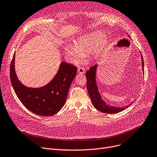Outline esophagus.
Returning <instances> with one entry per match:
<instances>
[{
    "label": "esophagus",
    "mask_w": 157,
    "mask_h": 157,
    "mask_svg": "<svg viewBox=\"0 0 157 157\" xmlns=\"http://www.w3.org/2000/svg\"><path fill=\"white\" fill-rule=\"evenodd\" d=\"M78 73L79 74H83L85 73V69L82 67L78 68Z\"/></svg>",
    "instance_id": "1"
}]
</instances>
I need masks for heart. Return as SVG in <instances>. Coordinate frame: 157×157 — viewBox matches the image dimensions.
Wrapping results in <instances>:
<instances>
[{"instance_id": "1", "label": "heart", "mask_w": 157, "mask_h": 157, "mask_svg": "<svg viewBox=\"0 0 157 157\" xmlns=\"http://www.w3.org/2000/svg\"><path fill=\"white\" fill-rule=\"evenodd\" d=\"M104 35L101 32H92L79 37L75 44H67L64 50L70 60L74 63L82 61L85 55L92 52L93 58L98 59L107 43L103 41Z\"/></svg>"}]
</instances>
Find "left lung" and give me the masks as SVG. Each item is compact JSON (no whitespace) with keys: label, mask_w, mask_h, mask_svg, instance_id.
Wrapping results in <instances>:
<instances>
[{"label":"left lung","mask_w":157,"mask_h":157,"mask_svg":"<svg viewBox=\"0 0 157 157\" xmlns=\"http://www.w3.org/2000/svg\"><path fill=\"white\" fill-rule=\"evenodd\" d=\"M130 37L129 36H127ZM141 55V59H142V71L144 74V60L142 54ZM98 65H96L95 66L89 68V71L86 72V88L90 96L91 101L92 105L94 107L102 113H108V114H115L118 113L121 111H124L127 109L129 105H131L133 101H132L128 105L124 107H114L110 105L109 104H107L105 101H104L101 96L100 93V91L98 90V87L96 82V73H97V68Z\"/></svg>","instance_id":"1"}]
</instances>
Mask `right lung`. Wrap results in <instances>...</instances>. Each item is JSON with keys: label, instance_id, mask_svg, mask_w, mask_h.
I'll return each instance as SVG.
<instances>
[{"label": "right lung", "instance_id": "add662e5", "mask_svg": "<svg viewBox=\"0 0 157 157\" xmlns=\"http://www.w3.org/2000/svg\"><path fill=\"white\" fill-rule=\"evenodd\" d=\"M14 53L10 66V79L19 100L29 111L39 116L50 117L59 112L65 105L70 86L77 68L63 61L55 76L46 85L39 88L28 87L17 76Z\"/></svg>", "mask_w": 157, "mask_h": 157}]
</instances>
